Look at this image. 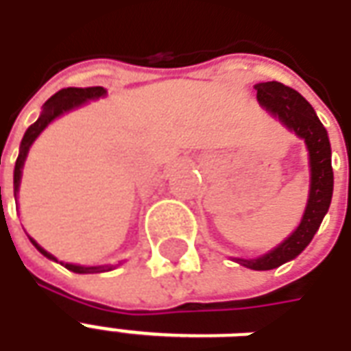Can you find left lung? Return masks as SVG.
Wrapping results in <instances>:
<instances>
[{"mask_svg":"<svg viewBox=\"0 0 351 351\" xmlns=\"http://www.w3.org/2000/svg\"><path fill=\"white\" fill-rule=\"evenodd\" d=\"M258 90L259 105L271 112L274 118L293 131L297 137L304 141L308 148L310 161V193L308 203L302 214L299 228L295 229L286 241L278 244L274 250L256 259L235 258L243 267L254 271H271L286 261H291L301 254L310 241L314 239L324 216L329 210L332 197V167H331V145L324 123L314 112V108L301 93L282 82H259Z\"/></svg>","mask_w":351,"mask_h":351,"instance_id":"1","label":"left lung"}]
</instances>
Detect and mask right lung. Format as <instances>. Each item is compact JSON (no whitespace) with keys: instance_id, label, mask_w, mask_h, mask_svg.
I'll return each mask as SVG.
<instances>
[{"instance_id":"obj_1","label":"right lung","mask_w":351,"mask_h":351,"mask_svg":"<svg viewBox=\"0 0 351 351\" xmlns=\"http://www.w3.org/2000/svg\"><path fill=\"white\" fill-rule=\"evenodd\" d=\"M105 93H107V90H105L103 86L64 88V90H60V92L54 93V95H52L45 105H43L41 116L37 118V122L32 123V125L27 128L26 133H24V137H22V143H20L19 158H16V163H14V197H16V193H19L20 178H22V167H24V161H26V156L27 152H29V146L34 145L35 138L41 135V131L45 130L52 120H56L58 116L65 114V112H69V110H73V108L84 105L86 101L99 99V97H103ZM29 241H32V244H34L37 250L41 252L45 258L54 259V261H56V258H54L52 254H49L45 248H41V246L35 243L32 237H29ZM62 265H65V269H69V271L73 272H79V274H92V272L112 271V265H99V267H82V265H73V263H62Z\"/></svg>"}]
</instances>
